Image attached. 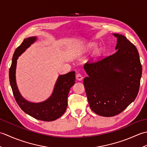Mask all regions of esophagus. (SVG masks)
Returning <instances> with one entry per match:
<instances>
[{
	"mask_svg": "<svg viewBox=\"0 0 147 147\" xmlns=\"http://www.w3.org/2000/svg\"><path fill=\"white\" fill-rule=\"evenodd\" d=\"M76 79H77L78 80H80V81L82 80L83 78V76H82V74H81L80 73H78V74H76Z\"/></svg>",
	"mask_w": 147,
	"mask_h": 147,
	"instance_id": "esophagus-1",
	"label": "esophagus"
}]
</instances>
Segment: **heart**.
<instances>
[{"label":"heart","mask_w":147,"mask_h":147,"mask_svg":"<svg viewBox=\"0 0 147 147\" xmlns=\"http://www.w3.org/2000/svg\"><path fill=\"white\" fill-rule=\"evenodd\" d=\"M95 44H94V43H91V44H89L88 45H87L86 47L85 48V49L86 50V51H87V50H90V49H93V48H95ZM100 51L99 50H97V51H96V54H100Z\"/></svg>","instance_id":"obj_1"}]
</instances>
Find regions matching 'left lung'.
Wrapping results in <instances>:
<instances>
[{"label":"left lung","instance_id":"8db88e82","mask_svg":"<svg viewBox=\"0 0 147 147\" xmlns=\"http://www.w3.org/2000/svg\"><path fill=\"white\" fill-rule=\"evenodd\" d=\"M113 35L117 39V51L84 65L88 76L83 84L90 107L104 117L120 114L135 100L142 74L136 47L124 36Z\"/></svg>","mask_w":147,"mask_h":147}]
</instances>
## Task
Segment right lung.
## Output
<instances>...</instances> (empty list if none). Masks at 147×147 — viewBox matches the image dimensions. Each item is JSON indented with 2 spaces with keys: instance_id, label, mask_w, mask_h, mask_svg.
<instances>
[{
  "instance_id": "right-lung-1",
  "label": "right lung",
  "mask_w": 147,
  "mask_h": 147,
  "mask_svg": "<svg viewBox=\"0 0 147 147\" xmlns=\"http://www.w3.org/2000/svg\"><path fill=\"white\" fill-rule=\"evenodd\" d=\"M35 37L24 39L16 49L9 69V82L17 104L25 113L43 121H52L63 114L67 106L69 90L75 83V72L71 71L59 76L51 97L41 103H32L25 100L20 95L16 82V67L17 59L22 53L35 41Z\"/></svg>"
}]
</instances>
